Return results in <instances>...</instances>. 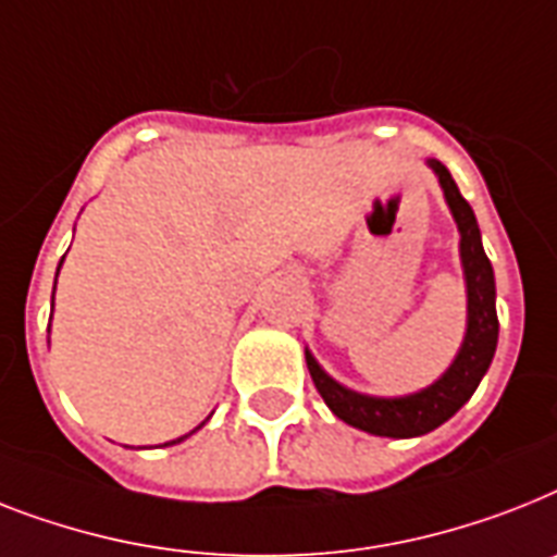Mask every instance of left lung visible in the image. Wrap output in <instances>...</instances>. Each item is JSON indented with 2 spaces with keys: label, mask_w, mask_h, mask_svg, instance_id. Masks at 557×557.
<instances>
[{
  "label": "left lung",
  "mask_w": 557,
  "mask_h": 557,
  "mask_svg": "<svg viewBox=\"0 0 557 557\" xmlns=\"http://www.w3.org/2000/svg\"><path fill=\"white\" fill-rule=\"evenodd\" d=\"M435 169L437 180L443 185L446 202H449L451 214L458 220L460 228V260L467 271V288H469V329L463 349L451 369L443 374L435 386L423 388L418 395L409 397H366L343 388L334 383L329 374L318 366V360L306 351V363H309L311 381L318 386L320 397L325 406L346 420L349 426L363 429L369 435L381 437H418L426 435L432 429L455 414L460 406L467 404L474 395V388L481 377L490 369L495 346H498V311H495V274L486 251L481 246V228L474 220V211L463 197H460L458 185L437 160H429Z\"/></svg>",
  "instance_id": "8db88e82"
}]
</instances>
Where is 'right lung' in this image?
Segmentation results:
<instances>
[{"mask_svg":"<svg viewBox=\"0 0 557 557\" xmlns=\"http://www.w3.org/2000/svg\"><path fill=\"white\" fill-rule=\"evenodd\" d=\"M180 441H183V437H180Z\"/></svg>","mask_w":557,"mask_h":557,"instance_id":"right-lung-1","label":"right lung"}]
</instances>
